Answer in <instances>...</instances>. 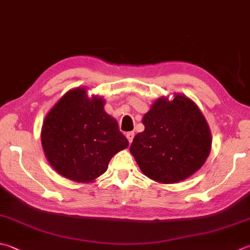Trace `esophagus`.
I'll return each mask as SVG.
<instances>
[{
    "instance_id": "1",
    "label": "esophagus",
    "mask_w": 250,
    "mask_h": 250,
    "mask_svg": "<svg viewBox=\"0 0 250 250\" xmlns=\"http://www.w3.org/2000/svg\"><path fill=\"white\" fill-rule=\"evenodd\" d=\"M134 136H135V134L133 133V131H128V133H126V137H127V139H128L129 144H131V141H133Z\"/></svg>"
}]
</instances>
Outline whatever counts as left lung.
<instances>
[{
  "label": "left lung",
  "mask_w": 250,
  "mask_h": 250,
  "mask_svg": "<svg viewBox=\"0 0 250 250\" xmlns=\"http://www.w3.org/2000/svg\"><path fill=\"white\" fill-rule=\"evenodd\" d=\"M145 130L135 136L130 152L141 171L152 180L172 184L204 166L211 149V134L204 115L190 99L160 98L146 113Z\"/></svg>",
  "instance_id": "1"
}]
</instances>
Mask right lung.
Instances as JSON below:
<instances>
[{"mask_svg":"<svg viewBox=\"0 0 250 250\" xmlns=\"http://www.w3.org/2000/svg\"><path fill=\"white\" fill-rule=\"evenodd\" d=\"M103 105L100 97L89 99L84 89L77 88L65 93L45 116L42 147L61 175L92 182L106 171L113 155L128 147L117 122Z\"/></svg>","mask_w":250,"mask_h":250,"instance_id":"right-lung-1","label":"right lung"}]
</instances>
